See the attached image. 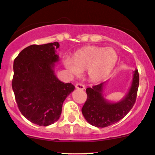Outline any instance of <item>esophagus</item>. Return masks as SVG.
Returning a JSON list of instances; mask_svg holds the SVG:
<instances>
[{"mask_svg": "<svg viewBox=\"0 0 155 155\" xmlns=\"http://www.w3.org/2000/svg\"><path fill=\"white\" fill-rule=\"evenodd\" d=\"M75 88L78 89V90H83L85 89V87H84V85H83V84H76Z\"/></svg>", "mask_w": 155, "mask_h": 155, "instance_id": "34e87169", "label": "esophagus"}]
</instances>
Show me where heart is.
I'll list each match as a JSON object with an SVG mask.
<instances>
[{"label": "heart", "mask_w": 155, "mask_h": 155, "mask_svg": "<svg viewBox=\"0 0 155 155\" xmlns=\"http://www.w3.org/2000/svg\"><path fill=\"white\" fill-rule=\"evenodd\" d=\"M118 56L111 47H90L76 52L74 59L66 57L64 65L71 76L80 75L87 70L92 81H101L109 75L117 64Z\"/></svg>", "instance_id": "b5f03b06"}]
</instances>
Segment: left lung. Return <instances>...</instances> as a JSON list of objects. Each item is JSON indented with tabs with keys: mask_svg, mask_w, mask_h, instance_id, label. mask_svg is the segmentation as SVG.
<instances>
[{
	"mask_svg": "<svg viewBox=\"0 0 155 155\" xmlns=\"http://www.w3.org/2000/svg\"><path fill=\"white\" fill-rule=\"evenodd\" d=\"M133 79L127 93L120 100H108L104 90L107 81L86 90L87 99L82 108V114L90 124L96 127H105L117 123L127 114L134 105L139 87L138 70L133 71Z\"/></svg>",
	"mask_w": 155,
	"mask_h": 155,
	"instance_id": "1",
	"label": "left lung"
}]
</instances>
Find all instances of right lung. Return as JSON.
Returning a JSON list of instances; mask_svg holds the SVG:
<instances>
[{
  "mask_svg": "<svg viewBox=\"0 0 155 155\" xmlns=\"http://www.w3.org/2000/svg\"><path fill=\"white\" fill-rule=\"evenodd\" d=\"M59 47L58 42L31 45L13 62L12 87L19 111L39 126L59 120L64 101L74 90L73 84L62 82L55 74Z\"/></svg>",
  "mask_w": 155,
  "mask_h": 155,
  "instance_id": "add662e5",
  "label": "right lung"
}]
</instances>
